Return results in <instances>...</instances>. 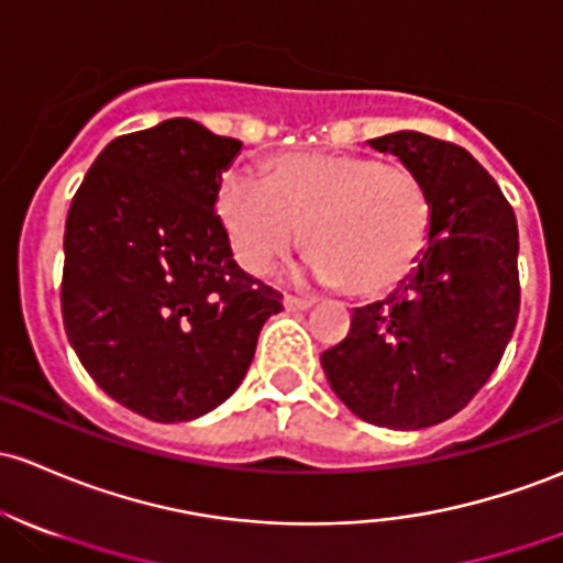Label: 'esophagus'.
Masks as SVG:
<instances>
[{
    "label": "esophagus",
    "instance_id": "obj_1",
    "mask_svg": "<svg viewBox=\"0 0 563 563\" xmlns=\"http://www.w3.org/2000/svg\"><path fill=\"white\" fill-rule=\"evenodd\" d=\"M313 300L311 298H298V295H284V308L287 311H306V308H311Z\"/></svg>",
    "mask_w": 563,
    "mask_h": 563
}]
</instances>
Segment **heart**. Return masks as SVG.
<instances>
[{
  "mask_svg": "<svg viewBox=\"0 0 563 563\" xmlns=\"http://www.w3.org/2000/svg\"><path fill=\"white\" fill-rule=\"evenodd\" d=\"M217 214L246 274H271L303 228L300 276L362 300L413 276L434 222L424 179L365 153L279 155L263 179L231 168L217 185Z\"/></svg>",
  "mask_w": 563,
  "mask_h": 563,
  "instance_id": "b5f03b06",
  "label": "heart"
}]
</instances>
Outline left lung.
Segmentation results:
<instances>
[{"instance_id":"left-lung-1","label":"left lung","mask_w":563,"mask_h":563,"mask_svg":"<svg viewBox=\"0 0 563 563\" xmlns=\"http://www.w3.org/2000/svg\"><path fill=\"white\" fill-rule=\"evenodd\" d=\"M424 179L434 222L400 289L354 308L322 354L324 376L362 421L424 429L451 419L497 371L518 322V225L492 174L459 144L419 131L371 139Z\"/></svg>"}]
</instances>
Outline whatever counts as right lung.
Instances as JSON below:
<instances>
[{"mask_svg": "<svg viewBox=\"0 0 563 563\" xmlns=\"http://www.w3.org/2000/svg\"><path fill=\"white\" fill-rule=\"evenodd\" d=\"M241 142L187 118L112 139L64 233L66 338L144 419L190 421L239 389L282 295L233 260L214 211Z\"/></svg>", "mask_w": 563, "mask_h": 563, "instance_id": "obj_1", "label": "right lung"}]
</instances>
